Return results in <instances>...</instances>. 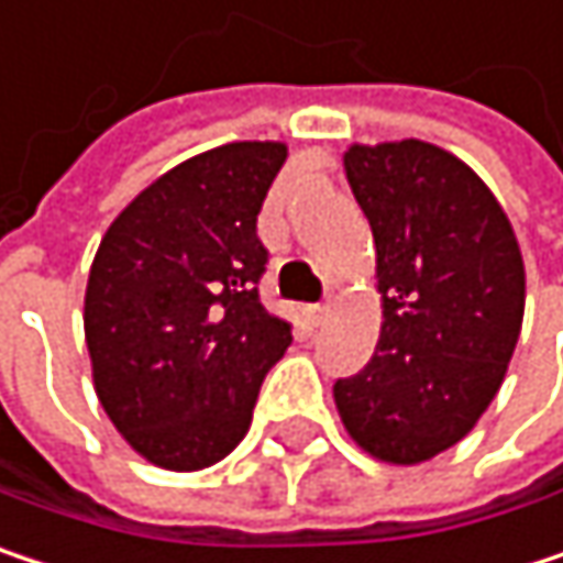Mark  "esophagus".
Listing matches in <instances>:
<instances>
[{"label":"esophagus","instance_id":"esophagus-1","mask_svg":"<svg viewBox=\"0 0 563 563\" xmlns=\"http://www.w3.org/2000/svg\"><path fill=\"white\" fill-rule=\"evenodd\" d=\"M329 312H332L329 302H316V306H309V322H312V325H322V322L329 319Z\"/></svg>","mask_w":563,"mask_h":563}]
</instances>
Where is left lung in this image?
Listing matches in <instances>:
<instances>
[{
  "label": "left lung",
  "instance_id": "8db88e82",
  "mask_svg": "<svg viewBox=\"0 0 563 563\" xmlns=\"http://www.w3.org/2000/svg\"><path fill=\"white\" fill-rule=\"evenodd\" d=\"M345 175L375 234L385 322L372 362L332 394L365 453L413 466L493 404L521 332L525 264L496 195L440 146H352Z\"/></svg>",
  "mask_w": 563,
  "mask_h": 563
}]
</instances>
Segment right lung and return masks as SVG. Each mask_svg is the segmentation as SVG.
<instances>
[{"label": "right lung", "instance_id": "obj_1", "mask_svg": "<svg viewBox=\"0 0 563 563\" xmlns=\"http://www.w3.org/2000/svg\"><path fill=\"white\" fill-rule=\"evenodd\" d=\"M283 163V143L191 156L143 188L97 247L84 296L93 388L123 440L163 470L224 460L292 342L257 292V214Z\"/></svg>", "mask_w": 563, "mask_h": 563}]
</instances>
